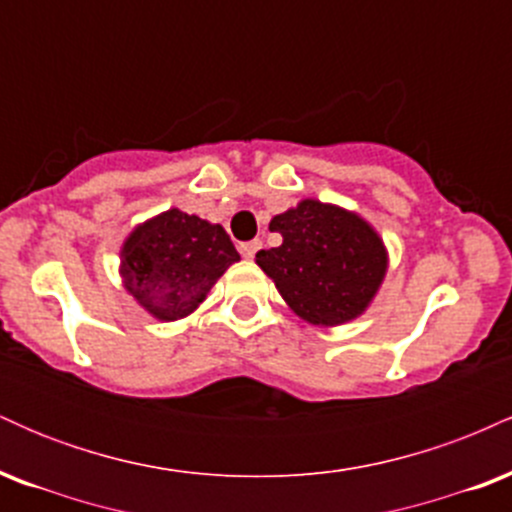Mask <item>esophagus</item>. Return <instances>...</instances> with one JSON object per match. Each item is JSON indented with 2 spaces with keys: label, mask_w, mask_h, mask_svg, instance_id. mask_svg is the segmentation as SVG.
<instances>
[{
  "label": "esophagus",
  "mask_w": 512,
  "mask_h": 512,
  "mask_svg": "<svg viewBox=\"0 0 512 512\" xmlns=\"http://www.w3.org/2000/svg\"><path fill=\"white\" fill-rule=\"evenodd\" d=\"M260 248H262V240H248V243H240L238 245L240 255L248 257V260H252V257L257 255V250H260Z\"/></svg>",
  "instance_id": "obj_1"
}]
</instances>
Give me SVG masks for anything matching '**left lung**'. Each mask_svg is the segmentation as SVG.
I'll return each mask as SVG.
<instances>
[{
	"label": "left lung",
	"mask_w": 512,
	"mask_h": 512,
	"mask_svg": "<svg viewBox=\"0 0 512 512\" xmlns=\"http://www.w3.org/2000/svg\"><path fill=\"white\" fill-rule=\"evenodd\" d=\"M281 245L255 260L291 310L313 325H344L368 308L387 272V252L361 216L317 199L274 216Z\"/></svg>",
	"instance_id": "1"
}]
</instances>
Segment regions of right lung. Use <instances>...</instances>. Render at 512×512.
<instances>
[{
  "mask_svg": "<svg viewBox=\"0 0 512 512\" xmlns=\"http://www.w3.org/2000/svg\"><path fill=\"white\" fill-rule=\"evenodd\" d=\"M122 281L158 320H180L207 298L216 279L240 260L219 223L180 209L163 211L129 233L122 245Z\"/></svg>",
  "mask_w": 512,
  "mask_h": 512,
  "instance_id": "add662e5",
  "label": "right lung"
}]
</instances>
